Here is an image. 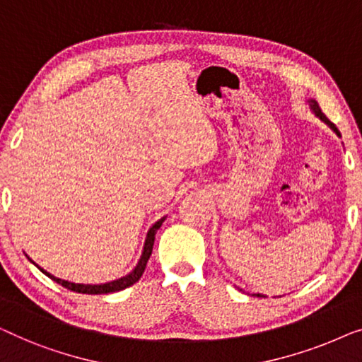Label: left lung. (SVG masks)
I'll return each mask as SVG.
<instances>
[{
  "label": "left lung",
  "mask_w": 362,
  "mask_h": 362,
  "mask_svg": "<svg viewBox=\"0 0 362 362\" xmlns=\"http://www.w3.org/2000/svg\"><path fill=\"white\" fill-rule=\"evenodd\" d=\"M310 106H312L313 113H315V115H317L320 119H322V121H325V123H327V124L329 126V128H332V129H333V131L336 132V134H338V136H341V134H339V131H338V128H336V126H334V124L332 123V121H329V119L327 118V116H325V115L322 113V110H320V106H318V103H317V101H315V100H312V101H310ZM257 297H261V295H259V293H257Z\"/></svg>",
  "instance_id": "8db88e82"
}]
</instances>
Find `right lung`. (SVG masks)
I'll return each instance as SVG.
<instances>
[{
    "label": "right lung",
    "instance_id": "right-lung-1",
    "mask_svg": "<svg viewBox=\"0 0 362 362\" xmlns=\"http://www.w3.org/2000/svg\"><path fill=\"white\" fill-rule=\"evenodd\" d=\"M162 221H164V218L162 220H159L157 223H154L152 225V228L149 230V233H147V238H146V244H144V251H142V256L139 259V262H137V266L134 271H132L131 274H128L126 277H121L118 279V281H113V282H108V284H101V285H85V284H74V282H67V281H62V279H57L54 276H50L49 272H45L44 269H40L37 264V266L40 271H42L45 276L52 279V281H55L57 284L62 285V287L72 290V292H78V293H88V295H100V293H111V292H119V290L123 288H128L131 287L132 284H136L137 281H139L142 272H144L146 269V264L147 261H149L151 254H152V246H154V239H156V233L157 230H159Z\"/></svg>",
    "mask_w": 362,
    "mask_h": 362
}]
</instances>
